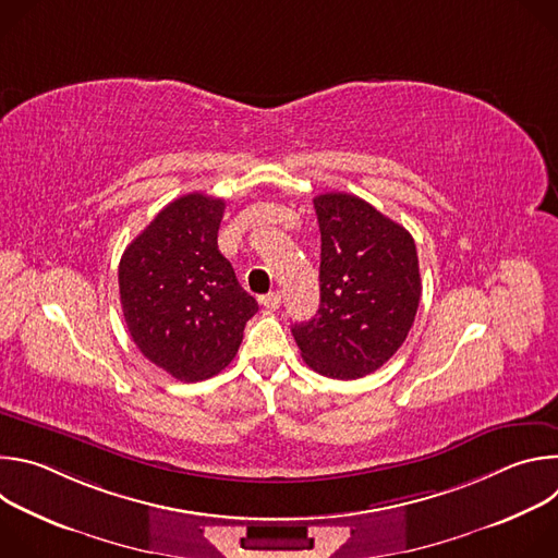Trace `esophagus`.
<instances>
[{
    "instance_id": "34e87169",
    "label": "esophagus",
    "mask_w": 558,
    "mask_h": 558,
    "mask_svg": "<svg viewBox=\"0 0 558 558\" xmlns=\"http://www.w3.org/2000/svg\"><path fill=\"white\" fill-rule=\"evenodd\" d=\"M280 302H282V295H280L278 291H271V293H267V295H260V304H263L265 308H278Z\"/></svg>"
}]
</instances>
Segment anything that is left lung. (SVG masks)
Returning <instances> with one entry per match:
<instances>
[{
    "mask_svg": "<svg viewBox=\"0 0 558 558\" xmlns=\"http://www.w3.org/2000/svg\"><path fill=\"white\" fill-rule=\"evenodd\" d=\"M313 205L323 238L320 308L291 333L315 373L357 379L386 364L415 323L422 298L415 241L353 194H320Z\"/></svg>",
    "mask_w": 558,
    "mask_h": 558,
    "instance_id": "8db88e82",
    "label": "left lung"
}]
</instances>
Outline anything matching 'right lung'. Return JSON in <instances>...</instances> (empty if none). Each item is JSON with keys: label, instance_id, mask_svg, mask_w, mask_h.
<instances>
[{"label": "right lung", "instance_id": "1", "mask_svg": "<svg viewBox=\"0 0 558 558\" xmlns=\"http://www.w3.org/2000/svg\"><path fill=\"white\" fill-rule=\"evenodd\" d=\"M225 201L185 194L156 214L119 263V293L138 351L183 381L220 373L258 302L218 252Z\"/></svg>", "mask_w": 558, "mask_h": 558}]
</instances>
